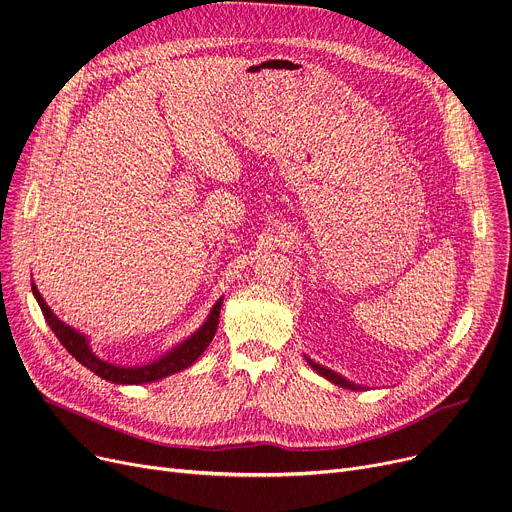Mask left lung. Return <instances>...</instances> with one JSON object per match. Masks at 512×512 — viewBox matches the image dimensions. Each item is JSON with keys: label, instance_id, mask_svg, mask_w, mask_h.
Listing matches in <instances>:
<instances>
[{"label": "left lung", "instance_id": "1", "mask_svg": "<svg viewBox=\"0 0 512 512\" xmlns=\"http://www.w3.org/2000/svg\"><path fill=\"white\" fill-rule=\"evenodd\" d=\"M309 364L321 374V377H325L327 381H331L333 385H339V387H344V389H352V391H358L360 387L358 385H354V383H350V381H346L344 377H339L337 372H333V370H329V368H325V366H321V364H315V362H311L309 360Z\"/></svg>", "mask_w": 512, "mask_h": 512}]
</instances>
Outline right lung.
<instances>
[{
    "mask_svg": "<svg viewBox=\"0 0 512 512\" xmlns=\"http://www.w3.org/2000/svg\"><path fill=\"white\" fill-rule=\"evenodd\" d=\"M32 294L37 298L41 311L45 315V321L49 323L51 331L57 335V339L61 342V346L70 352L80 364H84L86 368H90L94 374H98L100 379L117 383V385H142V383H152L158 379L168 377V374H175L187 366H191L201 354L210 346V342L214 339V333L218 329V319H220V306H222V298L214 304V309L208 317V321L203 323L189 339L181 346H177L173 352H168L166 356H162L160 360L146 364V366H135V368H125V366H115L109 364L105 360H100L88 346L86 337L80 335L76 329H72L70 325H65L63 321H59L53 311L49 309V304L43 300L41 292L37 290V286L32 284Z\"/></svg>",
    "mask_w": 512,
    "mask_h": 512,
    "instance_id": "add662e5",
    "label": "right lung"
}]
</instances>
